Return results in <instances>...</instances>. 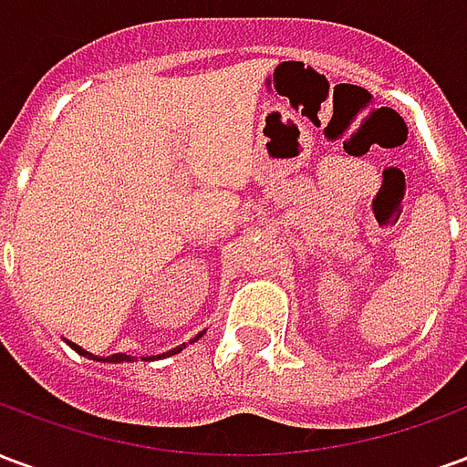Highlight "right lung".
Masks as SVG:
<instances>
[{"instance_id":"add662e5","label":"right lung","mask_w":467,"mask_h":467,"mask_svg":"<svg viewBox=\"0 0 467 467\" xmlns=\"http://www.w3.org/2000/svg\"><path fill=\"white\" fill-rule=\"evenodd\" d=\"M200 337H202V333L197 335L194 340H200ZM194 340H190V343H194ZM69 345H72V348H75L79 355H87V358H92V360H102V362H130V360H132V358H130V355H124V352H117V355H109V358H97V355H92V352L82 350L79 345H75V343H69ZM182 348H184V345H180V348H174V350L164 352V355H167V358H170V355H177V352L182 350ZM164 355H160V358H164ZM147 360H152V358H147Z\"/></svg>"}]
</instances>
